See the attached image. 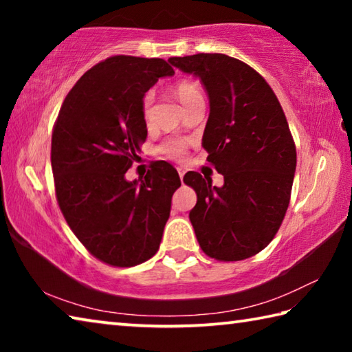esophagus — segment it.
I'll use <instances>...</instances> for the list:
<instances>
[{
  "mask_svg": "<svg viewBox=\"0 0 352 352\" xmlns=\"http://www.w3.org/2000/svg\"><path fill=\"white\" fill-rule=\"evenodd\" d=\"M177 170H178V175H180V178L183 180V177H184V174H186V170H184L183 168H177Z\"/></svg>",
  "mask_w": 352,
  "mask_h": 352,
  "instance_id": "34e87169",
  "label": "esophagus"
}]
</instances>
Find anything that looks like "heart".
I'll list each match as a JSON object with an SVG mask.
<instances>
[{
    "label": "heart",
    "instance_id": "1",
    "mask_svg": "<svg viewBox=\"0 0 352 352\" xmlns=\"http://www.w3.org/2000/svg\"><path fill=\"white\" fill-rule=\"evenodd\" d=\"M175 94H177L178 100L183 104V107H188L189 104H192L194 100L204 98L200 87L195 82H190V80L178 82L175 85ZM152 102H153L152 93H147L144 99H142V115H144L146 121L148 119V115H151ZM184 148H186L184 141L172 138V140L164 141L163 144L158 147V152L166 155V157H169V158H178L184 153Z\"/></svg>",
    "mask_w": 352,
    "mask_h": 352
}]
</instances>
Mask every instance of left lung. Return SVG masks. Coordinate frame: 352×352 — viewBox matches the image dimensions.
<instances>
[{
  "instance_id": "left-lung-1",
  "label": "left lung",
  "mask_w": 352,
  "mask_h": 352,
  "mask_svg": "<svg viewBox=\"0 0 352 352\" xmlns=\"http://www.w3.org/2000/svg\"><path fill=\"white\" fill-rule=\"evenodd\" d=\"M199 77L210 99L201 146L223 175L212 186L199 172L183 182L197 192L189 219L204 252L217 261H242L264 250L287 211L296 148L276 94L247 63L225 54L170 57Z\"/></svg>"
}]
</instances>
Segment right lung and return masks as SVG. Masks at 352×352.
<instances>
[{"mask_svg":"<svg viewBox=\"0 0 352 352\" xmlns=\"http://www.w3.org/2000/svg\"><path fill=\"white\" fill-rule=\"evenodd\" d=\"M168 76L174 69L163 58L110 57L77 80L58 111L51 144L58 206L77 239L105 264L133 267L158 252L182 184L166 162L126 180L147 138L142 99Z\"/></svg>","mask_w":352,"mask_h":352,"instance_id":"1","label":"right lung"}]
</instances>
